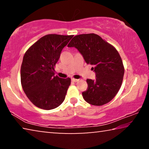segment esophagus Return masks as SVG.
Listing matches in <instances>:
<instances>
[{
	"label": "esophagus",
	"instance_id": "34e87169",
	"mask_svg": "<svg viewBox=\"0 0 149 149\" xmlns=\"http://www.w3.org/2000/svg\"><path fill=\"white\" fill-rule=\"evenodd\" d=\"M72 81H74V82H77V81H79V79H74V78H72Z\"/></svg>",
	"mask_w": 149,
	"mask_h": 149
}]
</instances>
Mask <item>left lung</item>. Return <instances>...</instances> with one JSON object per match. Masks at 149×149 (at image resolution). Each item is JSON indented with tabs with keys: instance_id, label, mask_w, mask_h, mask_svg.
Instances as JSON below:
<instances>
[{
	"instance_id": "8db88e82",
	"label": "left lung",
	"mask_w": 149,
	"mask_h": 149,
	"mask_svg": "<svg viewBox=\"0 0 149 149\" xmlns=\"http://www.w3.org/2000/svg\"><path fill=\"white\" fill-rule=\"evenodd\" d=\"M68 47L76 48L96 74L95 80L87 79V89L82 93L85 101L102 106L112 100L119 91L124 75L122 60L115 47L95 33L76 35Z\"/></svg>"
}]
</instances>
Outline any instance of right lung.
I'll return each instance as SVG.
<instances>
[{
	"mask_svg": "<svg viewBox=\"0 0 149 149\" xmlns=\"http://www.w3.org/2000/svg\"><path fill=\"white\" fill-rule=\"evenodd\" d=\"M73 36L46 35L25 53L20 71L21 84L27 98L37 107L54 109L64 100L71 79L54 76V67L63 48Z\"/></svg>",
	"mask_w": 149,
	"mask_h": 149,
	"instance_id": "1",
	"label": "right lung"
}]
</instances>
